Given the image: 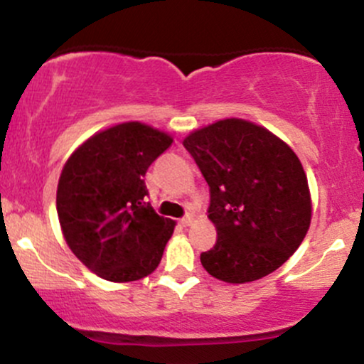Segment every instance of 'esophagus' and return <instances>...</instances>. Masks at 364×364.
Segmentation results:
<instances>
[{"label":"esophagus","mask_w":364,"mask_h":364,"mask_svg":"<svg viewBox=\"0 0 364 364\" xmlns=\"http://www.w3.org/2000/svg\"><path fill=\"white\" fill-rule=\"evenodd\" d=\"M179 223H181V225H185V228L186 225H191V223H193V215H185Z\"/></svg>","instance_id":"obj_1"}]
</instances>
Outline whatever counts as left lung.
Wrapping results in <instances>:
<instances>
[{"label": "left lung", "instance_id": "8db88e82", "mask_svg": "<svg viewBox=\"0 0 364 364\" xmlns=\"http://www.w3.org/2000/svg\"><path fill=\"white\" fill-rule=\"evenodd\" d=\"M183 145L210 188L214 248L200 255L212 277L257 281L277 270L303 243L311 196L298 156L269 129L220 119L191 132Z\"/></svg>", "mask_w": 364, "mask_h": 364}]
</instances>
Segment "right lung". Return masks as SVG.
Wrapping results in <instances>:
<instances>
[{"mask_svg":"<svg viewBox=\"0 0 364 364\" xmlns=\"http://www.w3.org/2000/svg\"><path fill=\"white\" fill-rule=\"evenodd\" d=\"M171 144L168 133L128 121L92 135L66 161L56 191L61 231L99 277L129 282L157 269L176 223L144 202V178Z\"/></svg>","mask_w":364,"mask_h":364,"instance_id":"1","label":"right lung"}]
</instances>
